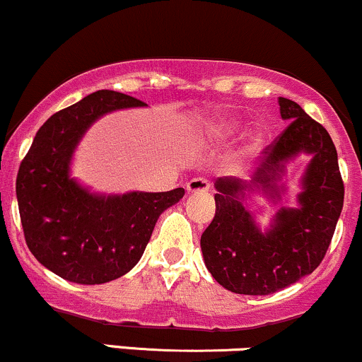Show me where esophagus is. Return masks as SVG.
<instances>
[{
  "instance_id": "1",
  "label": "esophagus",
  "mask_w": 362,
  "mask_h": 362,
  "mask_svg": "<svg viewBox=\"0 0 362 362\" xmlns=\"http://www.w3.org/2000/svg\"><path fill=\"white\" fill-rule=\"evenodd\" d=\"M211 189V182L204 177H195L187 184V192H207Z\"/></svg>"
}]
</instances>
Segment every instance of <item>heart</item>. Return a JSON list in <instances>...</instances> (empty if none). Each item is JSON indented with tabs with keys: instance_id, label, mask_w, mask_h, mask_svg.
Listing matches in <instances>:
<instances>
[{
	"instance_id": "1",
	"label": "heart",
	"mask_w": 362,
	"mask_h": 362,
	"mask_svg": "<svg viewBox=\"0 0 362 362\" xmlns=\"http://www.w3.org/2000/svg\"><path fill=\"white\" fill-rule=\"evenodd\" d=\"M238 131V122L235 119H228V117H221L214 122H211L206 129V134L209 136L211 139L216 141H224L235 134Z\"/></svg>"
}]
</instances>
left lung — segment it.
<instances>
[{
    "label": "left lung",
    "mask_w": 362,
    "mask_h": 362,
    "mask_svg": "<svg viewBox=\"0 0 362 362\" xmlns=\"http://www.w3.org/2000/svg\"><path fill=\"white\" fill-rule=\"evenodd\" d=\"M281 117L288 127L264 148L252 184L218 178L216 214L201 236L207 271L236 294H272L308 276L322 264L344 206V180L337 149L327 129L296 102L279 97ZM305 151L314 155L303 179L298 210H281L271 230L261 232L243 207L241 195L260 185L272 195L288 157Z\"/></svg>",
    "instance_id": "1"
}]
</instances>
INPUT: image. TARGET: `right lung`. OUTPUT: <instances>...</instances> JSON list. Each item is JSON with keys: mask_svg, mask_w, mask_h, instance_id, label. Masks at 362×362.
Masks as SVG:
<instances>
[{"mask_svg": "<svg viewBox=\"0 0 362 362\" xmlns=\"http://www.w3.org/2000/svg\"><path fill=\"white\" fill-rule=\"evenodd\" d=\"M144 102L98 90L51 115L20 163L16 199L28 250L44 267L76 284H103L138 264L160 214L184 197L168 192L90 194L69 178L83 132L100 115Z\"/></svg>", "mask_w": 362, "mask_h": 362, "instance_id": "1", "label": "right lung"}]
</instances>
